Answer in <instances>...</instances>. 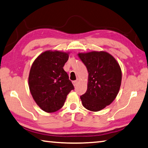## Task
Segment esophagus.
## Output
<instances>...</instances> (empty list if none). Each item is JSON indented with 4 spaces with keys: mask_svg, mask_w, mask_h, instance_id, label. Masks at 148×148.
<instances>
[{
    "mask_svg": "<svg viewBox=\"0 0 148 148\" xmlns=\"http://www.w3.org/2000/svg\"><path fill=\"white\" fill-rule=\"evenodd\" d=\"M72 83H73L74 86H76L77 84V80H75V81L72 82Z\"/></svg>",
    "mask_w": 148,
    "mask_h": 148,
    "instance_id": "1",
    "label": "esophagus"
}]
</instances>
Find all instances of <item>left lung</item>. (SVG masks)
<instances>
[{
	"label": "left lung",
	"instance_id": "obj_1",
	"mask_svg": "<svg viewBox=\"0 0 148 148\" xmlns=\"http://www.w3.org/2000/svg\"><path fill=\"white\" fill-rule=\"evenodd\" d=\"M88 72L87 90L80 96L83 107L98 111L111 104L119 93L122 81L119 64L106 52L79 53Z\"/></svg>",
	"mask_w": 148,
	"mask_h": 148
}]
</instances>
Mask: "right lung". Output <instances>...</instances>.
Here are the masks:
<instances>
[{
	"instance_id": "obj_1",
	"label": "right lung",
	"mask_w": 148,
	"mask_h": 148,
	"mask_svg": "<svg viewBox=\"0 0 148 148\" xmlns=\"http://www.w3.org/2000/svg\"><path fill=\"white\" fill-rule=\"evenodd\" d=\"M69 53L46 51L34 61L29 71L28 83L34 100L42 110L53 112L65 103L74 85L63 66Z\"/></svg>"
}]
</instances>
